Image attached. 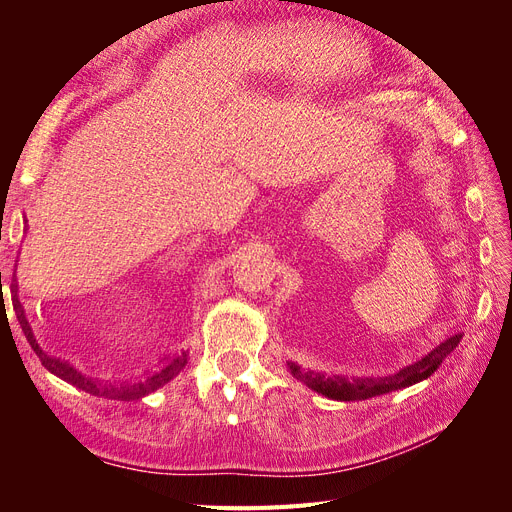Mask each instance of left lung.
I'll list each match as a JSON object with an SVG mask.
<instances>
[{
	"mask_svg": "<svg viewBox=\"0 0 512 512\" xmlns=\"http://www.w3.org/2000/svg\"><path fill=\"white\" fill-rule=\"evenodd\" d=\"M461 342V335H455L451 339H446L444 344L438 348H433L425 359L416 361L414 365H408L399 371L395 376H386V378H359V380H348V378H324L320 374H314V371H303L299 365L290 363V371L297 380H303L309 389H314L316 393L337 399V401H363L376 395L391 393L397 389H406V386H412L416 382H421L429 378L433 371H436L442 361L451 354L457 344Z\"/></svg>",
	"mask_w": 512,
	"mask_h": 512,
	"instance_id": "obj_1",
	"label": "left lung"
}]
</instances>
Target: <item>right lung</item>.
Segmentation results:
<instances>
[{
    "label": "right lung",
    "instance_id": "add662e5",
    "mask_svg": "<svg viewBox=\"0 0 512 512\" xmlns=\"http://www.w3.org/2000/svg\"><path fill=\"white\" fill-rule=\"evenodd\" d=\"M21 316H23V314H21ZM23 324H25L27 339H29V342H32V348L36 350V354L40 356L42 363L46 365V369H51L53 374H57L59 378H64V380H68V382H72V384H79L81 389H87L89 393H96V395H98V393H104V395H113V397H121V399H138V397H143V395H147V393H153L156 389H160L162 384H166L170 378H175V376L179 374V371L185 367V363H188V354L183 352L181 356H177V359L170 361L162 371H158V374L149 376L145 382L119 386V389H115V386H98L96 382L85 380L81 374H76V371H74L72 367H68L66 363H59V361H55V359H49V356H46V354H42V350L38 348L32 331H29V327H27V322H23Z\"/></svg>",
    "mask_w": 512,
    "mask_h": 512
}]
</instances>
